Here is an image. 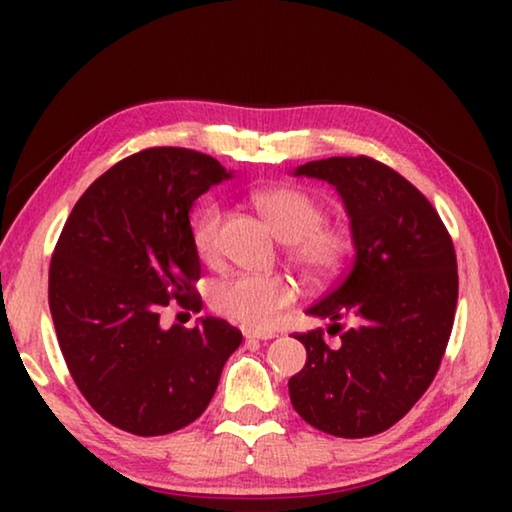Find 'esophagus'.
Instances as JSON below:
<instances>
[{"instance_id": "34e87169", "label": "esophagus", "mask_w": 512, "mask_h": 512, "mask_svg": "<svg viewBox=\"0 0 512 512\" xmlns=\"http://www.w3.org/2000/svg\"><path fill=\"white\" fill-rule=\"evenodd\" d=\"M246 341H268V339H275L273 332H253V329H248V332H244Z\"/></svg>"}]
</instances>
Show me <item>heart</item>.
<instances>
[{
  "mask_svg": "<svg viewBox=\"0 0 512 512\" xmlns=\"http://www.w3.org/2000/svg\"><path fill=\"white\" fill-rule=\"evenodd\" d=\"M273 235L287 246L291 266L314 282L339 275L350 255L348 230L323 223L325 207L314 194L296 185L257 189L250 196ZM223 212L207 205L194 223V248L207 264L219 259V235ZM298 298V289L284 275H230L212 287L210 302L216 314L235 320L248 329H268Z\"/></svg>",
  "mask_w": 512,
  "mask_h": 512,
  "instance_id": "obj_1",
  "label": "heart"
}]
</instances>
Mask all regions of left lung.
I'll list each match as a JSON object with an SVG mask.
<instances>
[{
	"label": "left lung",
	"mask_w": 512,
	"mask_h": 512,
	"mask_svg": "<svg viewBox=\"0 0 512 512\" xmlns=\"http://www.w3.org/2000/svg\"><path fill=\"white\" fill-rule=\"evenodd\" d=\"M296 176L336 187L354 241L348 275L307 314L354 327L334 348L323 329L293 336L307 363L289 379L291 404L329 436H375L411 411L443 361L458 300L452 237L409 180L366 155L307 162Z\"/></svg>",
	"instance_id": "obj_1"
}]
</instances>
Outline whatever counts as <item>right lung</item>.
<instances>
[{"mask_svg": "<svg viewBox=\"0 0 512 512\" xmlns=\"http://www.w3.org/2000/svg\"><path fill=\"white\" fill-rule=\"evenodd\" d=\"M228 178L198 151L128 155L85 189L51 255L49 309L69 375L103 420L135 436L194 422L241 343L214 316L192 329L160 325L169 300L201 311L189 212Z\"/></svg>", "mask_w": 512, "mask_h": 512, "instance_id": "obj_1", "label": "right lung"}]
</instances>
